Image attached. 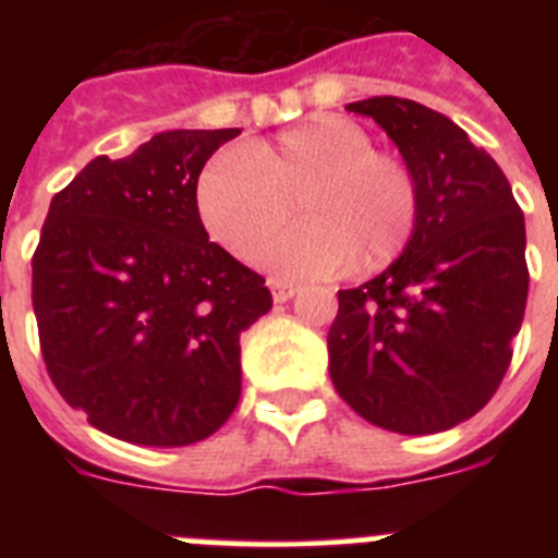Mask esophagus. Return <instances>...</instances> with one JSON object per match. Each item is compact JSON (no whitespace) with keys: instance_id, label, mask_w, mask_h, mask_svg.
<instances>
[{"instance_id":"1","label":"esophagus","mask_w":558,"mask_h":558,"mask_svg":"<svg viewBox=\"0 0 558 558\" xmlns=\"http://www.w3.org/2000/svg\"><path fill=\"white\" fill-rule=\"evenodd\" d=\"M270 293H274L276 304H284V302H290L295 293H299V288H295V284H288V282H270Z\"/></svg>"}]
</instances>
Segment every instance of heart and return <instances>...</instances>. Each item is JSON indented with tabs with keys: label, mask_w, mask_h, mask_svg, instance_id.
<instances>
[{
	"label": "heart",
	"mask_w": 558,
	"mask_h": 558,
	"mask_svg": "<svg viewBox=\"0 0 558 558\" xmlns=\"http://www.w3.org/2000/svg\"><path fill=\"white\" fill-rule=\"evenodd\" d=\"M300 206L302 227L266 246ZM206 234L276 279H332L357 263L379 270L405 254L418 223V186L405 161L374 150L366 131L318 113L211 161L195 181Z\"/></svg>",
	"instance_id": "heart-1"
}]
</instances>
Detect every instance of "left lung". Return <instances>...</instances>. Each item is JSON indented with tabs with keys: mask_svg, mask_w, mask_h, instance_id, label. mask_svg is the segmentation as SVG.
I'll return each instance as SVG.
<instances>
[{
	"mask_svg": "<svg viewBox=\"0 0 558 558\" xmlns=\"http://www.w3.org/2000/svg\"><path fill=\"white\" fill-rule=\"evenodd\" d=\"M347 111L372 117L399 147L418 223L383 274L338 290L329 377L383 430H450L489 402L511 363L529 299L525 218L497 161L445 113L402 97Z\"/></svg>",
	"mask_w": 558,
	"mask_h": 558,
	"instance_id": "8db88e82",
	"label": "left lung"
}]
</instances>
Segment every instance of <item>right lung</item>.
Instances as JSON below:
<instances>
[{"label": "right lung", "instance_id": "obj_1", "mask_svg": "<svg viewBox=\"0 0 558 558\" xmlns=\"http://www.w3.org/2000/svg\"><path fill=\"white\" fill-rule=\"evenodd\" d=\"M240 136L165 131L125 159L97 156L49 204L33 254L47 372L88 425L186 447L240 402V335L274 304L265 279L209 243L195 181Z\"/></svg>", "mask_w": 558, "mask_h": 558}]
</instances>
